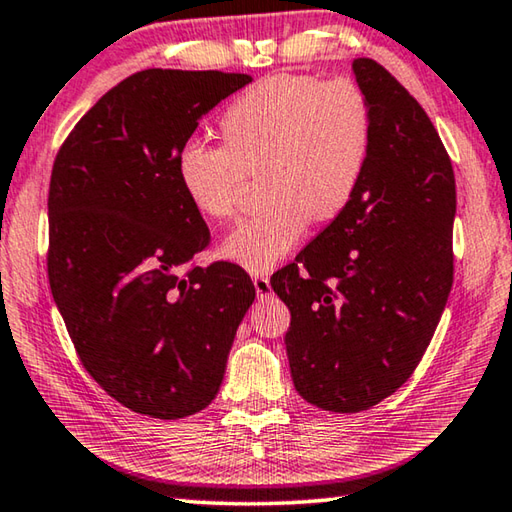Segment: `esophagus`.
I'll return each instance as SVG.
<instances>
[{"instance_id": "esophagus-1", "label": "esophagus", "mask_w": 512, "mask_h": 512, "mask_svg": "<svg viewBox=\"0 0 512 512\" xmlns=\"http://www.w3.org/2000/svg\"><path fill=\"white\" fill-rule=\"evenodd\" d=\"M254 279V288H256V294L258 297H270L272 294V285H270V276L267 274H254L251 276Z\"/></svg>"}]
</instances>
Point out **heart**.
I'll use <instances>...</instances> for the list:
<instances>
[{
    "label": "heart",
    "instance_id": "obj_1",
    "mask_svg": "<svg viewBox=\"0 0 512 512\" xmlns=\"http://www.w3.org/2000/svg\"><path fill=\"white\" fill-rule=\"evenodd\" d=\"M371 107L351 78L279 74L251 85L220 116L224 146L186 141L177 179L209 220L240 209L247 173L265 170L267 209L227 236L220 254L249 272L288 256L310 220H333L360 188L371 152Z\"/></svg>",
    "mask_w": 512,
    "mask_h": 512
}]
</instances>
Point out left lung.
Instances as JSON below:
<instances>
[{
  "label": "left lung",
  "mask_w": 512,
  "mask_h": 512,
  "mask_svg": "<svg viewBox=\"0 0 512 512\" xmlns=\"http://www.w3.org/2000/svg\"><path fill=\"white\" fill-rule=\"evenodd\" d=\"M371 152L344 213L272 276L290 308L285 348L303 400L355 414L423 360L454 281L456 184L423 107L380 62L355 58Z\"/></svg>",
  "instance_id": "obj_1"
}]
</instances>
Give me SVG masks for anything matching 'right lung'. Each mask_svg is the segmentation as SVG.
Here are the masks:
<instances>
[{"label":"right lung","mask_w":512,"mask_h":512,"mask_svg":"<svg viewBox=\"0 0 512 512\" xmlns=\"http://www.w3.org/2000/svg\"><path fill=\"white\" fill-rule=\"evenodd\" d=\"M247 83L213 69L137 71L74 125L53 161V301L87 373L143 416L186 418L218 396L256 297L240 265H193L211 233L177 179L202 116Z\"/></svg>","instance_id":"obj_1"}]
</instances>
